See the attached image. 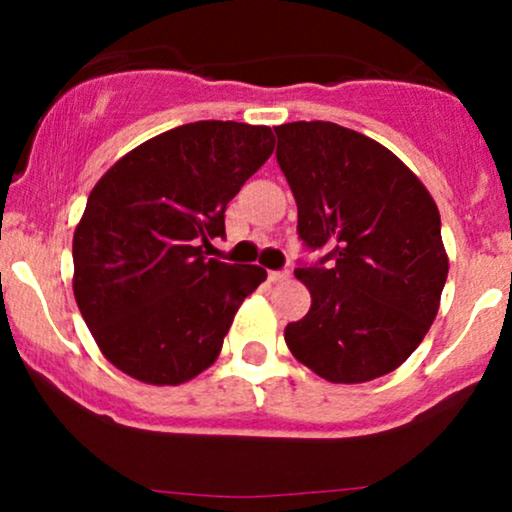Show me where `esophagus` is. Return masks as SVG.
Segmentation results:
<instances>
[{
  "mask_svg": "<svg viewBox=\"0 0 512 512\" xmlns=\"http://www.w3.org/2000/svg\"><path fill=\"white\" fill-rule=\"evenodd\" d=\"M291 274L286 272V269H279V272H269V281L272 284H281V281H289Z\"/></svg>",
  "mask_w": 512,
  "mask_h": 512,
  "instance_id": "34e87169",
  "label": "esophagus"
}]
</instances>
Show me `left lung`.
<instances>
[{"label":"left lung","mask_w":512,"mask_h":512,"mask_svg":"<svg viewBox=\"0 0 512 512\" xmlns=\"http://www.w3.org/2000/svg\"><path fill=\"white\" fill-rule=\"evenodd\" d=\"M276 161L298 207L305 248H332L296 269L308 315L284 330L291 354L330 383L392 373L426 337L448 255L424 182L366 134L334 122L274 127Z\"/></svg>","instance_id":"left-lung-1"}]
</instances>
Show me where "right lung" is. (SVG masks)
Wrapping results in <instances>:
<instances>
[{"instance_id": "add662e5", "label": "right lung", "mask_w": 512, "mask_h": 512, "mask_svg": "<svg viewBox=\"0 0 512 512\" xmlns=\"http://www.w3.org/2000/svg\"><path fill=\"white\" fill-rule=\"evenodd\" d=\"M269 127L202 120L122 156L74 231V298L103 356L149 385H180L219 358L257 264L207 260L223 214L272 156Z\"/></svg>"}]
</instances>
